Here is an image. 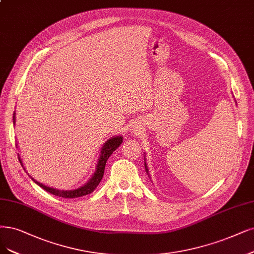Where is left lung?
<instances>
[{
	"instance_id": "1",
	"label": "left lung",
	"mask_w": 254,
	"mask_h": 254,
	"mask_svg": "<svg viewBox=\"0 0 254 254\" xmlns=\"http://www.w3.org/2000/svg\"><path fill=\"white\" fill-rule=\"evenodd\" d=\"M144 167H145V172H146L147 175H148V168H147V165H146V163H145V157H144Z\"/></svg>"
}]
</instances>
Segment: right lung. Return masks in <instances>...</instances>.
Wrapping results in <instances>:
<instances>
[{
  "mask_svg": "<svg viewBox=\"0 0 254 254\" xmlns=\"http://www.w3.org/2000/svg\"><path fill=\"white\" fill-rule=\"evenodd\" d=\"M14 114L13 113V125L15 124V118H14ZM122 138L121 136H116V137H112L111 139H109L108 141L103 144L102 148H101V152H100V156L98 159V162L96 164V170L95 173L93 174L91 179L88 181V183L84 184L83 186H80L79 189L76 190H56L53 189V187H49V186H46L40 182H37L36 180H34L33 178L31 179L39 185L41 186L43 190H45L46 191H48L54 195H58L61 196V198H65V199H73V198H79V196H83V195H87L89 193H91L92 191H94V190L96 189L98 186V184L100 183L102 177H103V173H105V167H106V163L108 161L109 157L112 155V153L115 151V149L122 143ZM18 160H20L22 166L23 162L21 160L20 156H18ZM25 170V168H24Z\"/></svg>",
  "mask_w": 254,
  "mask_h": 254,
  "instance_id": "add662e5",
  "label": "right lung"
}]
</instances>
